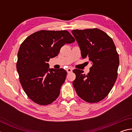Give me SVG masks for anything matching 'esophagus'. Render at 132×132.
<instances>
[{
	"instance_id": "1",
	"label": "esophagus",
	"mask_w": 132,
	"mask_h": 132,
	"mask_svg": "<svg viewBox=\"0 0 132 132\" xmlns=\"http://www.w3.org/2000/svg\"><path fill=\"white\" fill-rule=\"evenodd\" d=\"M66 70H67V72L69 73L71 72V71H72V70H73V69L71 68H68V69H67Z\"/></svg>"
}]
</instances>
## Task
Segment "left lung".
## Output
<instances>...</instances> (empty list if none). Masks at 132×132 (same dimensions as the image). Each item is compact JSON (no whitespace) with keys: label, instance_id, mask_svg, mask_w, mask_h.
Here are the masks:
<instances>
[{"label":"left lung","instance_id":"left-lung-1","mask_svg":"<svg viewBox=\"0 0 132 132\" xmlns=\"http://www.w3.org/2000/svg\"><path fill=\"white\" fill-rule=\"evenodd\" d=\"M81 50L82 59H88L92 66L87 75L73 70L76 79L73 85L77 94L89 103L105 98L117 79L119 55L112 39L100 29L71 31Z\"/></svg>","mask_w":132,"mask_h":132}]
</instances>
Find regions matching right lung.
<instances>
[{
  "mask_svg": "<svg viewBox=\"0 0 132 132\" xmlns=\"http://www.w3.org/2000/svg\"><path fill=\"white\" fill-rule=\"evenodd\" d=\"M75 41L68 31L41 30L21 44L17 70L24 92L35 103L46 105L59 97L67 72L62 68L50 69L48 62L56 56L64 44Z\"/></svg>",
  "mask_w": 132,
  "mask_h": 132,
  "instance_id": "1",
  "label": "right lung"
}]
</instances>
